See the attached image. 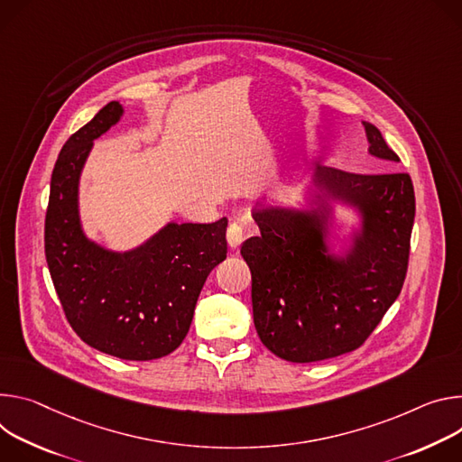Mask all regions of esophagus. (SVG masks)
<instances>
[{"mask_svg":"<svg viewBox=\"0 0 462 462\" xmlns=\"http://www.w3.org/2000/svg\"><path fill=\"white\" fill-rule=\"evenodd\" d=\"M244 236H245L244 227H242L240 224L233 222V224L229 226V229H227V242H229V245H231L233 249H236V247L244 242Z\"/></svg>","mask_w":462,"mask_h":462,"instance_id":"34e87169","label":"esophagus"}]
</instances>
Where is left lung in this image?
Returning <instances> with one entry per match:
<instances>
[{
	"label": "left lung",
	"mask_w": 462,
	"mask_h": 462,
	"mask_svg": "<svg viewBox=\"0 0 462 462\" xmlns=\"http://www.w3.org/2000/svg\"><path fill=\"white\" fill-rule=\"evenodd\" d=\"M364 126L373 156L400 162L374 125ZM318 181V208L328 193L365 211V233L346 262L324 254L317 209H254L261 236L240 249L251 270L254 328L275 356L293 364L328 360L365 343L403 286L415 222V190L405 172L321 167Z\"/></svg>",
	"instance_id": "8db88e82"
}]
</instances>
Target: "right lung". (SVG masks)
<instances>
[{
  "instance_id": "add662e5",
  "label": "right lung",
  "mask_w": 462,
  "mask_h": 462,
  "mask_svg": "<svg viewBox=\"0 0 462 462\" xmlns=\"http://www.w3.org/2000/svg\"><path fill=\"white\" fill-rule=\"evenodd\" d=\"M121 114L119 102H108L62 146L51 176L45 259L66 319L84 343L121 360L150 362L185 339L205 279L226 261L227 218L169 224L123 254L89 242L79 224V176L93 139Z\"/></svg>"
}]
</instances>
